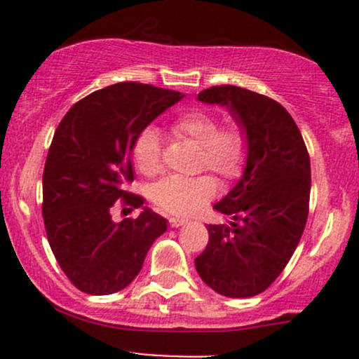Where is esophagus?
<instances>
[{"instance_id": "34e87169", "label": "esophagus", "mask_w": 359, "mask_h": 359, "mask_svg": "<svg viewBox=\"0 0 359 359\" xmlns=\"http://www.w3.org/2000/svg\"><path fill=\"white\" fill-rule=\"evenodd\" d=\"M168 222L172 227H180L187 222V219H184V217H170Z\"/></svg>"}]
</instances>
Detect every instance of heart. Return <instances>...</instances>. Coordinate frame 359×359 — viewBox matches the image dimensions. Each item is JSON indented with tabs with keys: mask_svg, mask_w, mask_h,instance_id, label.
Wrapping results in <instances>:
<instances>
[{
	"mask_svg": "<svg viewBox=\"0 0 359 359\" xmlns=\"http://www.w3.org/2000/svg\"><path fill=\"white\" fill-rule=\"evenodd\" d=\"M170 128L179 139L191 140L200 146L198 168H208L224 184L240 179L248 156V135L241 123L231 121L220 125L217 112L194 107L177 116ZM132 159L144 175L154 177L163 172L165 154L161 135L156 128L147 126L137 135L132 146ZM215 193L217 182L213 177L172 175L154 184L151 200L165 212L189 215L212 200Z\"/></svg>",
	"mask_w": 359,
	"mask_h": 359,
	"instance_id": "1",
	"label": "heart"
}]
</instances>
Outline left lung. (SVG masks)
Returning a JSON list of instances; mask_svg holds the SVG:
<instances>
[{
  "label": "left lung",
  "instance_id": "left-lung-1",
  "mask_svg": "<svg viewBox=\"0 0 359 359\" xmlns=\"http://www.w3.org/2000/svg\"><path fill=\"white\" fill-rule=\"evenodd\" d=\"M198 100L229 107L247 130L248 158L240 182L213 206L233 222L210 224L196 271L220 295H259L283 273L306 227L309 153L290 112L269 97L220 85L203 90Z\"/></svg>",
  "mask_w": 359,
  "mask_h": 359
}]
</instances>
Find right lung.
<instances>
[{
	"label": "right lung",
	"mask_w": 359,
	"mask_h": 359,
	"mask_svg": "<svg viewBox=\"0 0 359 359\" xmlns=\"http://www.w3.org/2000/svg\"><path fill=\"white\" fill-rule=\"evenodd\" d=\"M175 90L123 81L76 102L53 135L43 172V220L60 269L78 290L109 295L142 269L166 220L151 208L135 219L112 220L116 206L139 208L133 180V140L182 99Z\"/></svg>",
	"instance_id": "obj_1"
}]
</instances>
